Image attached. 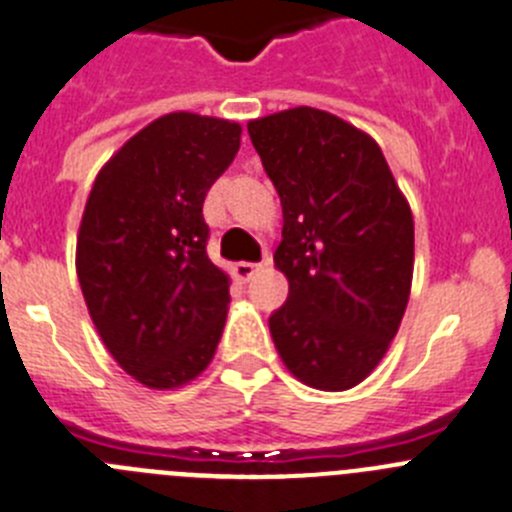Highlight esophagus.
Listing matches in <instances>:
<instances>
[{
  "label": "esophagus",
  "mask_w": 512,
  "mask_h": 512,
  "mask_svg": "<svg viewBox=\"0 0 512 512\" xmlns=\"http://www.w3.org/2000/svg\"><path fill=\"white\" fill-rule=\"evenodd\" d=\"M234 270V278L242 280V283H247V280L255 275L257 270H260V265H255V262H237V265L232 267Z\"/></svg>",
  "instance_id": "34e87169"
}]
</instances>
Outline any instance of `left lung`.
<instances>
[{
    "label": "left lung",
    "mask_w": 512,
    "mask_h": 512,
    "mask_svg": "<svg viewBox=\"0 0 512 512\" xmlns=\"http://www.w3.org/2000/svg\"><path fill=\"white\" fill-rule=\"evenodd\" d=\"M247 131L283 204L275 267L290 293L272 341L305 386L346 391L379 366L407 310L412 209L379 143L333 113L300 105Z\"/></svg>",
    "instance_id": "obj_1"
}]
</instances>
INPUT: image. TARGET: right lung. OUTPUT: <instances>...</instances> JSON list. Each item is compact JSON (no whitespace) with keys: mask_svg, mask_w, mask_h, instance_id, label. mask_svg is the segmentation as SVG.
<instances>
[{"mask_svg":"<svg viewBox=\"0 0 512 512\" xmlns=\"http://www.w3.org/2000/svg\"><path fill=\"white\" fill-rule=\"evenodd\" d=\"M242 126L166 113L98 171L78 232L80 290L105 348L148 389H179L214 358L229 275L207 255L204 197Z\"/></svg>","mask_w":512,"mask_h":512,"instance_id":"right-lung-1","label":"right lung"}]
</instances>
